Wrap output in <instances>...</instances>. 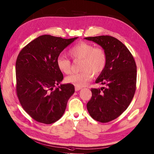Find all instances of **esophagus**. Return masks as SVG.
I'll list each match as a JSON object with an SVG mask.
<instances>
[{
    "label": "esophagus",
    "mask_w": 154,
    "mask_h": 154,
    "mask_svg": "<svg viewBox=\"0 0 154 154\" xmlns=\"http://www.w3.org/2000/svg\"><path fill=\"white\" fill-rule=\"evenodd\" d=\"M80 89H81V88H80V87H77V86H75V91H79Z\"/></svg>",
    "instance_id": "1"
}]
</instances>
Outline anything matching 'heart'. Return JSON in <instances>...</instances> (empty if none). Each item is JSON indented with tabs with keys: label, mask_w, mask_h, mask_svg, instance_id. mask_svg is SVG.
Returning a JSON list of instances; mask_svg holds the SVG:
<instances>
[{
	"label": "heart",
	"mask_w": 154,
	"mask_h": 154,
	"mask_svg": "<svg viewBox=\"0 0 154 154\" xmlns=\"http://www.w3.org/2000/svg\"><path fill=\"white\" fill-rule=\"evenodd\" d=\"M69 55L73 60L81 59V69L82 71L71 74L65 78L66 82L77 87L86 86L93 77L104 71L107 63V57L104 50L85 42H81L71 48ZM57 66L63 73L68 74L71 71V61L62 55L57 57Z\"/></svg>",
	"instance_id": "obj_1"
}]
</instances>
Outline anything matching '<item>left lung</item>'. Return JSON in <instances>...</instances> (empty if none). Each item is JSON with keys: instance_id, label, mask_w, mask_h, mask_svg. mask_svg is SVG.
I'll return each mask as SVG.
<instances>
[{"instance_id": "left-lung-1", "label": "left lung", "mask_w": 154, "mask_h": 154, "mask_svg": "<svg viewBox=\"0 0 154 154\" xmlns=\"http://www.w3.org/2000/svg\"><path fill=\"white\" fill-rule=\"evenodd\" d=\"M85 39L100 45L106 54V66L95 82L105 87L91 89L92 97L86 106L93 119L108 122L125 111L132 101L136 89V64L128 48L111 36Z\"/></svg>"}]
</instances>
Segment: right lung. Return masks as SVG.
Segmentation results:
<instances>
[{
    "label": "right lung",
    "mask_w": 154,
    "mask_h": 154,
    "mask_svg": "<svg viewBox=\"0 0 154 154\" xmlns=\"http://www.w3.org/2000/svg\"><path fill=\"white\" fill-rule=\"evenodd\" d=\"M77 38L42 35L27 44L17 57V94L23 109L36 121L50 124L59 120L75 93L70 83L56 86L63 79L56 60Z\"/></svg>",
    "instance_id": "right-lung-1"
}]
</instances>
